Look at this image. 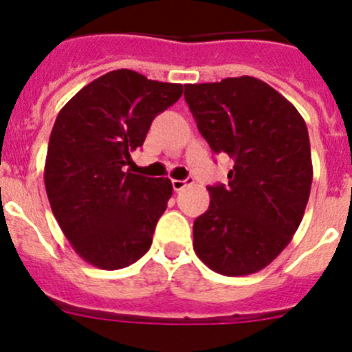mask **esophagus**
Instances as JSON below:
<instances>
[{"label":"esophagus","mask_w":352,"mask_h":352,"mask_svg":"<svg viewBox=\"0 0 352 352\" xmlns=\"http://www.w3.org/2000/svg\"><path fill=\"white\" fill-rule=\"evenodd\" d=\"M190 182H192L190 178H186V179H173V188H174V192L183 190V188H185V186L188 185V183H190Z\"/></svg>","instance_id":"34e87169"}]
</instances>
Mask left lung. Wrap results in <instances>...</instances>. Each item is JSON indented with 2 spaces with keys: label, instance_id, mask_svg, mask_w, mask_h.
I'll return each mask as SVG.
<instances>
[{
  "label": "left lung",
  "instance_id": "left-lung-1",
  "mask_svg": "<svg viewBox=\"0 0 352 352\" xmlns=\"http://www.w3.org/2000/svg\"><path fill=\"white\" fill-rule=\"evenodd\" d=\"M197 129L217 155L234 160L227 186L194 222V250L220 275L266 268L296 232L312 186L309 130L296 107L250 76L185 84Z\"/></svg>",
  "mask_w": 352,
  "mask_h": 352
}]
</instances>
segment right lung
I'll list each match as a JSON object with an SVG mask.
<instances>
[{
  "mask_svg": "<svg viewBox=\"0 0 352 352\" xmlns=\"http://www.w3.org/2000/svg\"><path fill=\"white\" fill-rule=\"evenodd\" d=\"M182 93V84L121 68L84 86L56 118L45 190L74 250L96 268H126L151 247L173 183L133 174L126 166L155 116Z\"/></svg>",
  "mask_w": 352,
  "mask_h": 352,
  "instance_id": "right-lung-1",
  "label": "right lung"
}]
</instances>
